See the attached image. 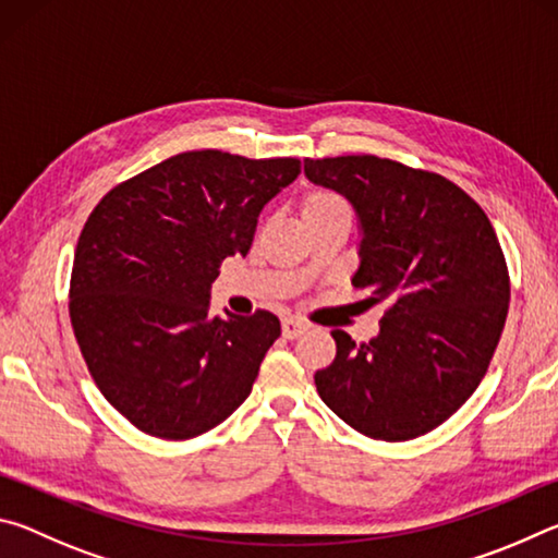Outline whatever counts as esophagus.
<instances>
[{"instance_id":"esophagus-1","label":"esophagus","mask_w":558,"mask_h":558,"mask_svg":"<svg viewBox=\"0 0 558 558\" xmlns=\"http://www.w3.org/2000/svg\"><path fill=\"white\" fill-rule=\"evenodd\" d=\"M305 329H307V323H302V319H298V317L282 319V337L286 339H295L305 332Z\"/></svg>"}]
</instances>
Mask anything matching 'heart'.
Returning a JSON list of instances; mask_svg holds the SVG:
<instances>
[{"mask_svg": "<svg viewBox=\"0 0 558 558\" xmlns=\"http://www.w3.org/2000/svg\"><path fill=\"white\" fill-rule=\"evenodd\" d=\"M319 209H349L342 196L335 192H327V189H319L313 192L305 202V211H319Z\"/></svg>", "mask_w": 558, "mask_h": 558, "instance_id": "obj_1", "label": "heart"}]
</instances>
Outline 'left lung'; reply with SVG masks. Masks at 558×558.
<instances>
[{
    "mask_svg": "<svg viewBox=\"0 0 558 558\" xmlns=\"http://www.w3.org/2000/svg\"><path fill=\"white\" fill-rule=\"evenodd\" d=\"M305 174L354 204L364 235L352 286L386 302L369 342L332 329L319 399L366 438L426 436L477 389L502 337L509 270L493 223L450 179L396 159L307 157Z\"/></svg>",
    "mask_w": 558,
    "mask_h": 558,
    "instance_id": "8db88e82",
    "label": "left lung"
}]
</instances>
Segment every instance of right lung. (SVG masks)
<instances>
[{
    "mask_svg": "<svg viewBox=\"0 0 558 558\" xmlns=\"http://www.w3.org/2000/svg\"><path fill=\"white\" fill-rule=\"evenodd\" d=\"M300 169L298 157L189 149L90 211L71 270L73 335L100 393L147 436L196 438L248 399L280 319L211 317V282L251 251L260 209Z\"/></svg>",
    "mask_w": 558,
    "mask_h": 558,
    "instance_id": "obj_1",
    "label": "right lung"
}]
</instances>
